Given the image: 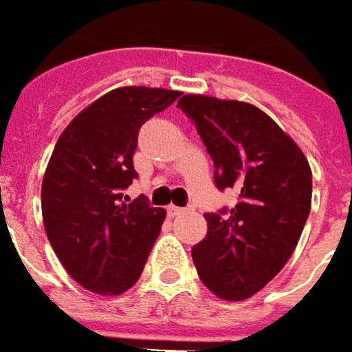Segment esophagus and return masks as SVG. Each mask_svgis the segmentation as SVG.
Here are the masks:
<instances>
[{"instance_id": "obj_1", "label": "esophagus", "mask_w": 352, "mask_h": 352, "mask_svg": "<svg viewBox=\"0 0 352 352\" xmlns=\"http://www.w3.org/2000/svg\"><path fill=\"white\" fill-rule=\"evenodd\" d=\"M167 212H169V216H181V214L187 212V208H183V206H175V204H169V206H167Z\"/></svg>"}]
</instances>
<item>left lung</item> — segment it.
<instances>
[{
	"label": "left lung",
	"mask_w": 352,
	"mask_h": 352,
	"mask_svg": "<svg viewBox=\"0 0 352 352\" xmlns=\"http://www.w3.org/2000/svg\"><path fill=\"white\" fill-rule=\"evenodd\" d=\"M177 107L212 157L216 188L237 190L236 206L204 214L208 232L192 248L197 273L216 296L245 300L296 249L311 206L308 160L253 104L185 95Z\"/></svg>",
	"instance_id": "obj_1"
}]
</instances>
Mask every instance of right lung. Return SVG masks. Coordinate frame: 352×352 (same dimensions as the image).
<instances>
[{"label": "right lung", "mask_w": 352, "mask_h": 352, "mask_svg": "<svg viewBox=\"0 0 352 352\" xmlns=\"http://www.w3.org/2000/svg\"><path fill=\"white\" fill-rule=\"evenodd\" d=\"M181 93L120 87L81 111L56 142L43 179L48 241L69 276L97 294H120L140 278L160 236L164 208L124 195L138 177L134 152L146 120Z\"/></svg>", "instance_id": "obj_1"}]
</instances>
